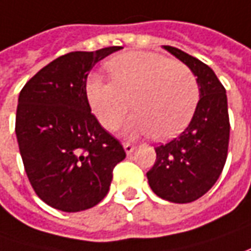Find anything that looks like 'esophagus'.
<instances>
[{
	"mask_svg": "<svg viewBox=\"0 0 251 251\" xmlns=\"http://www.w3.org/2000/svg\"><path fill=\"white\" fill-rule=\"evenodd\" d=\"M124 149H125L126 154H132L136 149V146H133L132 143H124Z\"/></svg>",
	"mask_w": 251,
	"mask_h": 251,
	"instance_id": "34e87169",
	"label": "esophagus"
}]
</instances>
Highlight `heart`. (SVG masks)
<instances>
[{
	"mask_svg": "<svg viewBox=\"0 0 251 251\" xmlns=\"http://www.w3.org/2000/svg\"><path fill=\"white\" fill-rule=\"evenodd\" d=\"M112 80L90 76L86 96L100 124L118 129L130 107L136 111L125 133L152 134L168 140L179 134L193 118L200 87L193 71L168 56L130 51L107 62Z\"/></svg>",
	"mask_w": 251,
	"mask_h": 251,
	"instance_id": "b5f03b06",
	"label": "heart"
}]
</instances>
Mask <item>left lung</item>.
I'll return each instance as SVG.
<instances>
[{"label": "left lung", "instance_id": "left-lung-1", "mask_svg": "<svg viewBox=\"0 0 251 251\" xmlns=\"http://www.w3.org/2000/svg\"><path fill=\"white\" fill-rule=\"evenodd\" d=\"M164 48L197 77L200 100L190 124L174 140L155 147L157 160L147 172L155 195L171 203H192L205 195L224 169L229 144L226 91L211 68L179 48Z\"/></svg>", "mask_w": 251, "mask_h": 251}]
</instances>
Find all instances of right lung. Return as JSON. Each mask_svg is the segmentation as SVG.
<instances>
[{
    "label": "right lung",
    "instance_id": "obj_1",
    "mask_svg": "<svg viewBox=\"0 0 251 251\" xmlns=\"http://www.w3.org/2000/svg\"><path fill=\"white\" fill-rule=\"evenodd\" d=\"M122 47L75 51L40 69L23 86L15 132L26 175L52 208L77 212L107 196L122 144L100 125L86 96L89 72Z\"/></svg>",
    "mask_w": 251,
    "mask_h": 251
}]
</instances>
